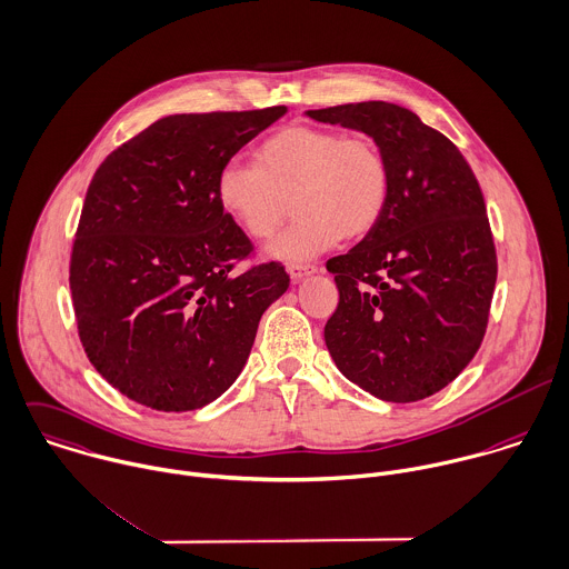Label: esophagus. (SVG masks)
<instances>
[{"mask_svg":"<svg viewBox=\"0 0 569 569\" xmlns=\"http://www.w3.org/2000/svg\"><path fill=\"white\" fill-rule=\"evenodd\" d=\"M287 273H289V278H291V280H300V278H305V276L316 273V267H313V264H298V262H289V264H287Z\"/></svg>","mask_w":569,"mask_h":569,"instance_id":"34e87169","label":"esophagus"}]
</instances>
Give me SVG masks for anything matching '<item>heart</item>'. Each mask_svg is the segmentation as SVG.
<instances>
[{
    "instance_id": "obj_1",
    "label": "heart",
    "mask_w": 569,
    "mask_h": 569,
    "mask_svg": "<svg viewBox=\"0 0 569 569\" xmlns=\"http://www.w3.org/2000/svg\"><path fill=\"white\" fill-rule=\"evenodd\" d=\"M227 216L253 240H269L293 198V224L269 247L280 260H307L342 236L362 238L381 218L388 168L367 137L318 126H287L253 152V166L231 161L216 181Z\"/></svg>"
}]
</instances>
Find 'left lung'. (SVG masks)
Returning a JSON list of instances; mask_svg holds the SVG:
<instances>
[{"instance_id": "8db88e82", "label": "left lung", "mask_w": 569, "mask_h": 569, "mask_svg": "<svg viewBox=\"0 0 569 569\" xmlns=\"http://www.w3.org/2000/svg\"><path fill=\"white\" fill-rule=\"evenodd\" d=\"M307 117L371 137L388 168L378 224L327 269L340 302L325 327L340 373L383 401L435 395L481 347L497 251L481 188L452 141L395 103Z\"/></svg>"}]
</instances>
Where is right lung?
I'll use <instances>...</instances> for the list:
<instances>
[{
  "label": "right lung",
  "mask_w": 569,
  "mask_h": 569,
  "mask_svg": "<svg viewBox=\"0 0 569 569\" xmlns=\"http://www.w3.org/2000/svg\"><path fill=\"white\" fill-rule=\"evenodd\" d=\"M287 114H172L94 172L70 258L81 345L126 397L163 412L218 399L240 376L262 313L289 289L280 262L231 276L251 240L216 196L220 170Z\"/></svg>",
  "instance_id": "obj_1"
}]
</instances>
